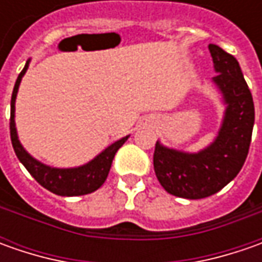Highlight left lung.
<instances>
[{"label": "left lung", "mask_w": 262, "mask_h": 262, "mask_svg": "<svg viewBox=\"0 0 262 262\" xmlns=\"http://www.w3.org/2000/svg\"><path fill=\"white\" fill-rule=\"evenodd\" d=\"M217 76L213 83L226 105L216 140L198 153H185L156 143L153 165L169 194L200 200L219 192L239 173L247 160L255 121L254 100L236 58L208 45Z\"/></svg>", "instance_id": "left-lung-1"}]
</instances>
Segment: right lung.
<instances>
[{"mask_svg": "<svg viewBox=\"0 0 262 262\" xmlns=\"http://www.w3.org/2000/svg\"><path fill=\"white\" fill-rule=\"evenodd\" d=\"M29 62H30V59L26 62L23 71L17 77L14 89H13V95H11L10 136H11V143H13L15 155L18 157V160L23 163V166L29 170V173L33 176L43 188H46L48 191L54 192L56 195L77 196L90 194V192H93L103 185V182L107 178V173L111 170V166H112V160L115 157V153L119 150V147L128 140L129 136L124 137V138L115 141L114 144L106 147L100 155H97L93 160H90L89 163L83 165V166L59 169V167L48 166V165H43L42 162L36 160L35 157L30 156L25 150V147L21 146V143L17 137L14 121L15 97H17L20 81H21V78L29 68Z\"/></svg>", "mask_w": 262, "mask_h": 262, "instance_id": "obj_1", "label": "right lung"}]
</instances>
